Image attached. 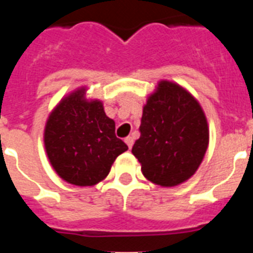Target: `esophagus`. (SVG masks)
<instances>
[{
	"mask_svg": "<svg viewBox=\"0 0 253 253\" xmlns=\"http://www.w3.org/2000/svg\"><path fill=\"white\" fill-rule=\"evenodd\" d=\"M125 143H126V146H128L129 149H131L134 144V138L133 137H126L125 138Z\"/></svg>",
	"mask_w": 253,
	"mask_h": 253,
	"instance_id": "obj_1",
	"label": "esophagus"
}]
</instances>
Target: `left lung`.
Returning <instances> with one entry per match:
<instances>
[{
	"label": "left lung",
	"instance_id": "left-lung-1",
	"mask_svg": "<svg viewBox=\"0 0 253 253\" xmlns=\"http://www.w3.org/2000/svg\"><path fill=\"white\" fill-rule=\"evenodd\" d=\"M140 137L131 153L148 181L172 187L189 180L209 146L202 105L176 82L161 80L143 106Z\"/></svg>",
	"mask_w": 253,
	"mask_h": 253
}]
</instances>
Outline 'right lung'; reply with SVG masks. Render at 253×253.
I'll return each mask as SVG.
<instances>
[{
  "mask_svg": "<svg viewBox=\"0 0 253 253\" xmlns=\"http://www.w3.org/2000/svg\"><path fill=\"white\" fill-rule=\"evenodd\" d=\"M82 86L62 97L49 114L44 147L51 167L76 186H93L105 180L114 161L128 151L115 135V122L100 100L87 99Z\"/></svg>",
  "mask_w": 253,
  "mask_h": 253,
  "instance_id": "add662e5",
  "label": "right lung"
}]
</instances>
